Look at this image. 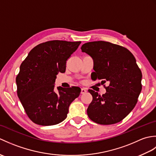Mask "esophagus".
<instances>
[{"label":"esophagus","mask_w":156,"mask_h":156,"mask_svg":"<svg viewBox=\"0 0 156 156\" xmlns=\"http://www.w3.org/2000/svg\"><path fill=\"white\" fill-rule=\"evenodd\" d=\"M87 92V90L86 88H81V94H84Z\"/></svg>","instance_id":"1"}]
</instances>
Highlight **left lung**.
Wrapping results in <instances>:
<instances>
[{
	"mask_svg": "<svg viewBox=\"0 0 156 156\" xmlns=\"http://www.w3.org/2000/svg\"><path fill=\"white\" fill-rule=\"evenodd\" d=\"M81 49L93 59L92 80L109 84L102 96L88 90L92 96L88 117L101 125L120 122L133 110L141 91L142 74L136 59L127 48L107 41L86 43Z\"/></svg>",
	"mask_w": 156,
	"mask_h": 156,
	"instance_id": "left-lung-1",
	"label": "left lung"
}]
</instances>
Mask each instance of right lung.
Listing matches in <instances>:
<instances>
[{
  "mask_svg": "<svg viewBox=\"0 0 156 156\" xmlns=\"http://www.w3.org/2000/svg\"><path fill=\"white\" fill-rule=\"evenodd\" d=\"M81 41L54 40L42 43L29 51L16 78L17 95L29 118L35 123L54 125L67 117L79 87H57L56 76L66 71V61Z\"/></svg>",
  "mask_w": 156,
  "mask_h": 156,
  "instance_id": "right-lung-1",
  "label": "right lung"
}]
</instances>
